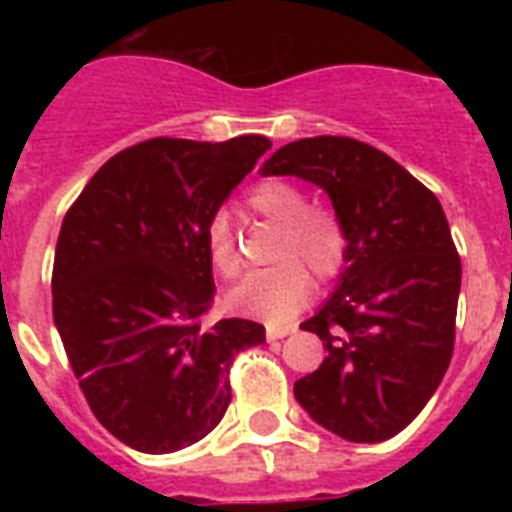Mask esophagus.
I'll return each mask as SVG.
<instances>
[{
    "mask_svg": "<svg viewBox=\"0 0 512 512\" xmlns=\"http://www.w3.org/2000/svg\"><path fill=\"white\" fill-rule=\"evenodd\" d=\"M295 329V324H268V327H265V335H268V340H281V337L292 335Z\"/></svg>",
    "mask_w": 512,
    "mask_h": 512,
    "instance_id": "34e87169",
    "label": "esophagus"
}]
</instances>
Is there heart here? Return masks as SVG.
<instances>
[{
	"mask_svg": "<svg viewBox=\"0 0 512 512\" xmlns=\"http://www.w3.org/2000/svg\"><path fill=\"white\" fill-rule=\"evenodd\" d=\"M247 207L255 215L279 223L281 233L273 257L281 263L241 281L228 295V305L255 319L287 321L311 297L308 268L319 279L340 273L348 257V231L332 209L308 207L303 188L287 180H265L255 185L247 196ZM204 241L209 265L223 279H236L241 273V255L228 215L217 212L209 220Z\"/></svg>",
	"mask_w": 512,
	"mask_h": 512,
	"instance_id": "b5f03b06",
	"label": "heart"
}]
</instances>
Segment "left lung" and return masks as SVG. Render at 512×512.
Segmentation results:
<instances>
[{
	"label": "left lung",
	"mask_w": 512,
	"mask_h": 512,
	"mask_svg": "<svg viewBox=\"0 0 512 512\" xmlns=\"http://www.w3.org/2000/svg\"><path fill=\"white\" fill-rule=\"evenodd\" d=\"M260 172L324 188L348 231L340 284L300 324L329 356L295 382L297 404L353 444L393 438L452 361L462 263L444 209L401 164L353 138L295 140Z\"/></svg>",
	"instance_id": "8db88e82"
}]
</instances>
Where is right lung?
I'll use <instances>...</instances> for the list:
<instances>
[{"instance_id": "obj_1", "label": "right lung", "mask_w": 512, "mask_h": 512, "mask_svg": "<svg viewBox=\"0 0 512 512\" xmlns=\"http://www.w3.org/2000/svg\"><path fill=\"white\" fill-rule=\"evenodd\" d=\"M271 148L154 138L124 148L63 217L52 319L92 414L122 444L170 454L207 436L231 404L236 353L265 327H204L215 281L204 231Z\"/></svg>"}]
</instances>
